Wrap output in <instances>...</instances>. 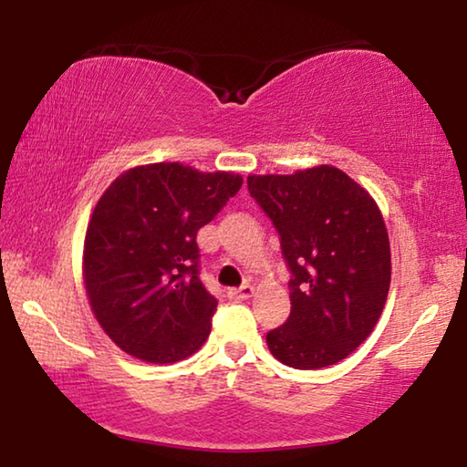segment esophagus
Listing matches in <instances>:
<instances>
[{
  "label": "esophagus",
  "instance_id": "34e87169",
  "mask_svg": "<svg viewBox=\"0 0 467 467\" xmlns=\"http://www.w3.org/2000/svg\"><path fill=\"white\" fill-rule=\"evenodd\" d=\"M253 292H255V288H253L251 284H244V286H241V288L228 290V296H231L233 300H247L253 296Z\"/></svg>",
  "mask_w": 467,
  "mask_h": 467
}]
</instances>
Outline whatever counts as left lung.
<instances>
[{
    "label": "left lung",
    "instance_id": "1",
    "mask_svg": "<svg viewBox=\"0 0 467 467\" xmlns=\"http://www.w3.org/2000/svg\"><path fill=\"white\" fill-rule=\"evenodd\" d=\"M249 192L280 233L292 278L290 317L267 334L282 365L323 368L373 334L391 284L389 234L365 187L331 164L249 175Z\"/></svg>",
    "mask_w": 467,
    "mask_h": 467
}]
</instances>
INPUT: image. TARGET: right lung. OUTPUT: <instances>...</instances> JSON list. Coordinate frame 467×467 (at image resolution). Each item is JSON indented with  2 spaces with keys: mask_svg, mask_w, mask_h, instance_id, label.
<instances>
[{
  "mask_svg": "<svg viewBox=\"0 0 467 467\" xmlns=\"http://www.w3.org/2000/svg\"><path fill=\"white\" fill-rule=\"evenodd\" d=\"M241 185L236 172L152 162L121 172L100 195L82 275L94 317L123 352L171 365L208 339L218 300L197 275L195 234Z\"/></svg>",
  "mask_w": 467,
  "mask_h": 467,
  "instance_id": "1",
  "label": "right lung"
}]
</instances>
